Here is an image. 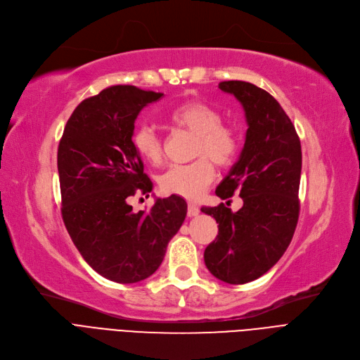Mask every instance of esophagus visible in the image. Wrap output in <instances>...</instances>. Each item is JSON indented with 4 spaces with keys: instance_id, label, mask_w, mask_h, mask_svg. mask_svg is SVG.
Returning a JSON list of instances; mask_svg holds the SVG:
<instances>
[{
    "instance_id": "1",
    "label": "esophagus",
    "mask_w": 360,
    "mask_h": 360,
    "mask_svg": "<svg viewBox=\"0 0 360 360\" xmlns=\"http://www.w3.org/2000/svg\"><path fill=\"white\" fill-rule=\"evenodd\" d=\"M200 213L198 206L193 205V202H188V216H197Z\"/></svg>"
}]
</instances>
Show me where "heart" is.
I'll return each mask as SVG.
<instances>
[{"label":"heart","instance_id":"obj_1","mask_svg":"<svg viewBox=\"0 0 360 360\" xmlns=\"http://www.w3.org/2000/svg\"><path fill=\"white\" fill-rule=\"evenodd\" d=\"M172 127L195 135L190 165L169 167L160 176L163 193L186 200H197L213 182L219 167H228L236 160L240 150L238 131L222 122V113L206 101L193 100L174 108L167 116ZM135 151L143 160L158 165L163 155V144L159 134L150 124L138 127L132 136Z\"/></svg>","mask_w":360,"mask_h":360}]
</instances>
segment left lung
<instances>
[{"instance_id": "8db88e82", "label": "left lung", "mask_w": 360, "mask_h": 360, "mask_svg": "<svg viewBox=\"0 0 360 360\" xmlns=\"http://www.w3.org/2000/svg\"><path fill=\"white\" fill-rule=\"evenodd\" d=\"M236 97L248 129L238 162L216 188L227 200L240 192L245 205L232 212L221 202L201 212L216 219L217 237L205 250L213 276L245 284L266 274L283 257L299 221L302 146L284 108L264 89L244 81L219 84Z\"/></svg>"}]
</instances>
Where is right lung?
Segmentation results:
<instances>
[{"mask_svg": "<svg viewBox=\"0 0 360 360\" xmlns=\"http://www.w3.org/2000/svg\"><path fill=\"white\" fill-rule=\"evenodd\" d=\"M162 92L116 85L84 100L69 117L57 151L61 216L84 260L119 284L139 283L163 262L186 216L182 197L158 198L135 213L134 195L153 182L144 174L132 135L139 112Z\"/></svg>", "mask_w": 360, "mask_h": 360, "instance_id": "right-lung-1", "label": "right lung"}]
</instances>
